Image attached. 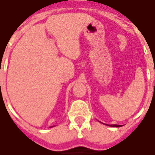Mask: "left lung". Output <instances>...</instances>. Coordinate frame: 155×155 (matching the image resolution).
Masks as SVG:
<instances>
[{"mask_svg":"<svg viewBox=\"0 0 155 155\" xmlns=\"http://www.w3.org/2000/svg\"><path fill=\"white\" fill-rule=\"evenodd\" d=\"M109 126H111V127H120V125H118V124H109Z\"/></svg>","mask_w":155,"mask_h":155,"instance_id":"left-lung-1","label":"left lung"}]
</instances>
